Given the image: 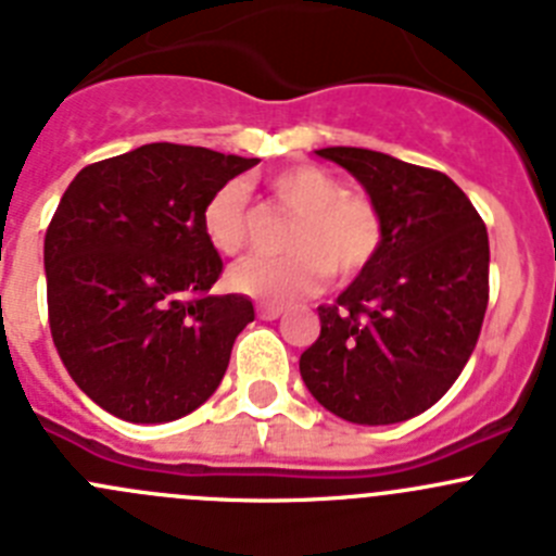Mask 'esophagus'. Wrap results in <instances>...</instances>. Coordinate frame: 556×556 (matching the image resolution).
Wrapping results in <instances>:
<instances>
[{
	"instance_id": "1",
	"label": "esophagus",
	"mask_w": 556,
	"mask_h": 556,
	"mask_svg": "<svg viewBox=\"0 0 556 556\" xmlns=\"http://www.w3.org/2000/svg\"><path fill=\"white\" fill-rule=\"evenodd\" d=\"M256 312L262 319H278L283 314V308L281 305H273V303H258Z\"/></svg>"
}]
</instances>
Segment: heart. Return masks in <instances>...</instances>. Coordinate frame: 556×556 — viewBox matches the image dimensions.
<instances>
[{
    "instance_id": "heart-1",
    "label": "heart",
    "mask_w": 556,
    "mask_h": 556,
    "mask_svg": "<svg viewBox=\"0 0 556 556\" xmlns=\"http://www.w3.org/2000/svg\"><path fill=\"white\" fill-rule=\"evenodd\" d=\"M275 203L294 215L283 248L292 253L253 258L231 269L228 283L264 303H289L312 294L328 275L348 281L364 273L383 248V217L375 201L344 190L317 165H292L269 176ZM203 233L223 256H242L251 244V201L239 181H228L203 206Z\"/></svg>"
}]
</instances>
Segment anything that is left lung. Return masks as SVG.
Wrapping results in <instances>:
<instances>
[{
	"mask_svg": "<svg viewBox=\"0 0 556 556\" xmlns=\"http://www.w3.org/2000/svg\"><path fill=\"white\" fill-rule=\"evenodd\" d=\"M348 167L383 217L378 258L319 305V339L300 355L314 400L355 425H394L460 378L488 308V231L446 173L369 149H319Z\"/></svg>",
	"mask_w": 556,
	"mask_h": 556,
	"instance_id": "1",
	"label": "left lung"
}]
</instances>
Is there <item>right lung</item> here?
<instances>
[{"label": "right lung", "instance_id": "1", "mask_svg": "<svg viewBox=\"0 0 556 556\" xmlns=\"http://www.w3.org/2000/svg\"><path fill=\"white\" fill-rule=\"evenodd\" d=\"M258 160L149 142L81 167L46 228V303L60 361L106 414L181 419L215 394L253 303L212 294L220 253L203 206Z\"/></svg>", "mask_w": 556, "mask_h": 556}]
</instances>
